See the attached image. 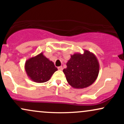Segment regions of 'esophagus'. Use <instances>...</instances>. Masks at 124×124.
<instances>
[{"instance_id":"1","label":"esophagus","mask_w":124,"mask_h":124,"mask_svg":"<svg viewBox=\"0 0 124 124\" xmlns=\"http://www.w3.org/2000/svg\"><path fill=\"white\" fill-rule=\"evenodd\" d=\"M58 69H59V70H63V67H62V66H59L58 68Z\"/></svg>"}]
</instances>
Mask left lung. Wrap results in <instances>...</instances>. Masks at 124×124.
I'll use <instances>...</instances> for the list:
<instances>
[{
	"label": "left lung",
	"instance_id": "left-lung-1",
	"mask_svg": "<svg viewBox=\"0 0 124 124\" xmlns=\"http://www.w3.org/2000/svg\"><path fill=\"white\" fill-rule=\"evenodd\" d=\"M63 72L68 83L75 89H83L96 81L99 73L97 58L92 52L84 50V53H75L66 63Z\"/></svg>",
	"mask_w": 124,
	"mask_h": 124
}]
</instances>
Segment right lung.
<instances>
[{
	"mask_svg": "<svg viewBox=\"0 0 124 124\" xmlns=\"http://www.w3.org/2000/svg\"><path fill=\"white\" fill-rule=\"evenodd\" d=\"M24 68L30 79L36 83L47 82L58 70L54 62L45 57L42 52L27 59Z\"/></svg>",
	"mask_w": 124,
	"mask_h": 124,
	"instance_id": "obj_1",
	"label": "right lung"
}]
</instances>
